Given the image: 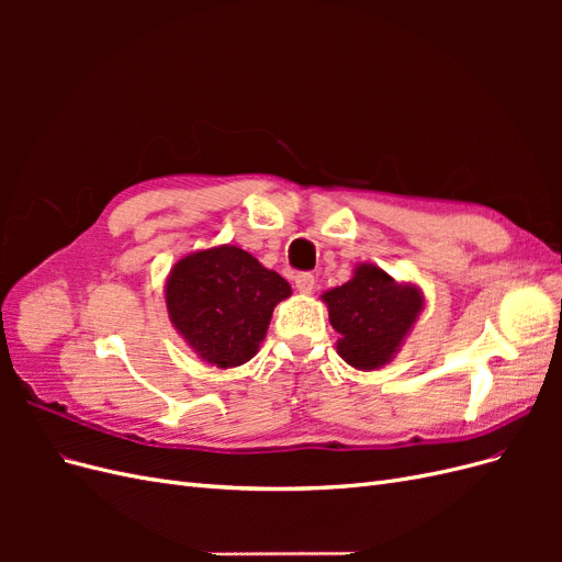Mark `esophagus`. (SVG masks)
Segmentation results:
<instances>
[{
    "mask_svg": "<svg viewBox=\"0 0 562 562\" xmlns=\"http://www.w3.org/2000/svg\"><path fill=\"white\" fill-rule=\"evenodd\" d=\"M314 285H316V279L314 274H310V271H302V274L295 277V288L302 295H310L314 291Z\"/></svg>",
    "mask_w": 562,
    "mask_h": 562,
    "instance_id": "1",
    "label": "esophagus"
}]
</instances>
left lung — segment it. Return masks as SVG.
I'll use <instances>...</instances> for the list:
<instances>
[{"label":"left lung","mask_w":562,"mask_h":562,"mask_svg":"<svg viewBox=\"0 0 562 562\" xmlns=\"http://www.w3.org/2000/svg\"><path fill=\"white\" fill-rule=\"evenodd\" d=\"M321 300L339 333L337 353L356 370H378L394 359L424 310L419 285L398 283L368 262L356 265L353 277Z\"/></svg>","instance_id":"left-lung-1"}]
</instances>
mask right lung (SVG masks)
<instances>
[{
  "instance_id": "obj_1",
  "label": "right lung",
  "mask_w": 562,
  "mask_h": 562,
  "mask_svg": "<svg viewBox=\"0 0 562 562\" xmlns=\"http://www.w3.org/2000/svg\"><path fill=\"white\" fill-rule=\"evenodd\" d=\"M164 293L187 347L215 368H236L258 353L274 307L293 291L250 252L223 244L180 258Z\"/></svg>"
}]
</instances>
